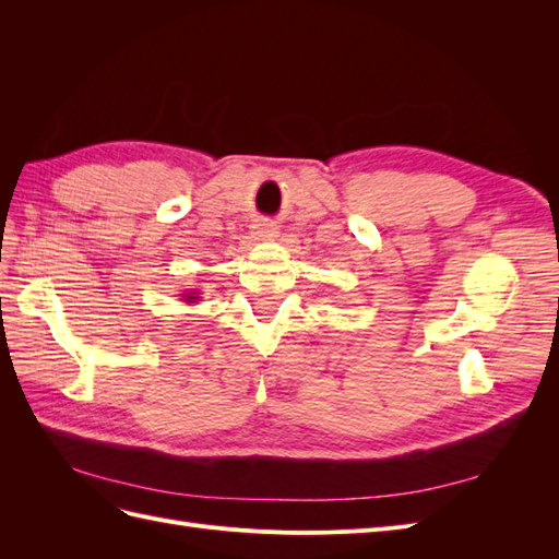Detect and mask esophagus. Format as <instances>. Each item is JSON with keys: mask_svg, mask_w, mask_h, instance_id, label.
Instances as JSON below:
<instances>
[{"mask_svg": "<svg viewBox=\"0 0 559 559\" xmlns=\"http://www.w3.org/2000/svg\"><path fill=\"white\" fill-rule=\"evenodd\" d=\"M253 235H257L259 240H273V238H277V226L270 222H261L253 226Z\"/></svg>", "mask_w": 559, "mask_h": 559, "instance_id": "34e87169", "label": "esophagus"}]
</instances>
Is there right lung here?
Here are the masks:
<instances>
[{"mask_svg": "<svg viewBox=\"0 0 559 559\" xmlns=\"http://www.w3.org/2000/svg\"><path fill=\"white\" fill-rule=\"evenodd\" d=\"M198 296H186V300H189V302H193Z\"/></svg>", "mask_w": 559, "mask_h": 559, "instance_id": "right-lung-1", "label": "right lung"}]
</instances>
